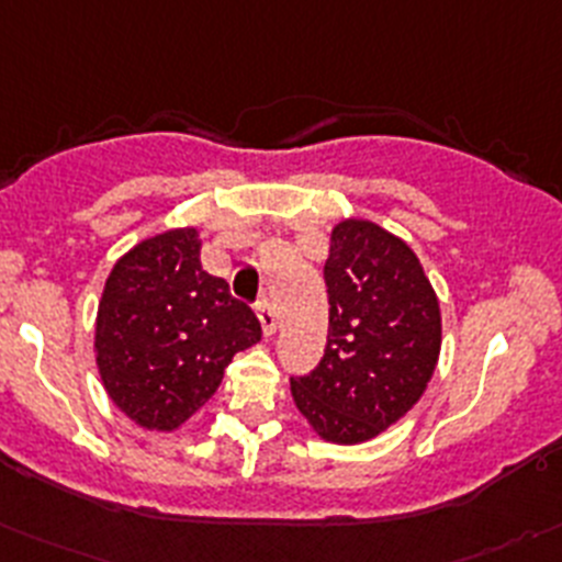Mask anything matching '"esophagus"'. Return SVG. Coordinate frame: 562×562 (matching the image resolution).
<instances>
[{
    "label": "esophagus",
    "instance_id": "obj_1",
    "mask_svg": "<svg viewBox=\"0 0 562 562\" xmlns=\"http://www.w3.org/2000/svg\"><path fill=\"white\" fill-rule=\"evenodd\" d=\"M257 318H260V324H263V335L266 338H271V335L277 333V316H274V311H271V305L269 302H260V305H257Z\"/></svg>",
    "mask_w": 562,
    "mask_h": 562
}]
</instances>
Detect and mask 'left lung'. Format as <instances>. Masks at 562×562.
Segmentation results:
<instances>
[{
  "instance_id": "left-lung-1",
  "label": "left lung",
  "mask_w": 562,
  "mask_h": 562,
  "mask_svg": "<svg viewBox=\"0 0 562 562\" xmlns=\"http://www.w3.org/2000/svg\"><path fill=\"white\" fill-rule=\"evenodd\" d=\"M327 349L291 380L296 411L327 443L355 447L413 411L440 355V305L416 251L369 218H344L324 263Z\"/></svg>"
}]
</instances>
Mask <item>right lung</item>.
Here are the masks:
<instances>
[{"mask_svg": "<svg viewBox=\"0 0 562 562\" xmlns=\"http://www.w3.org/2000/svg\"><path fill=\"white\" fill-rule=\"evenodd\" d=\"M196 227L138 240L104 280L93 358L104 393L144 429L175 432L218 391L235 352L263 335L199 260Z\"/></svg>", "mask_w": 562, "mask_h": 562, "instance_id": "add662e5", "label": "right lung"}]
</instances>
